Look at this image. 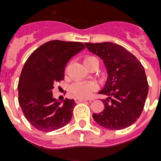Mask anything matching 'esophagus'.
<instances>
[{
    "instance_id": "obj_1",
    "label": "esophagus",
    "mask_w": 161,
    "mask_h": 161,
    "mask_svg": "<svg viewBox=\"0 0 161 161\" xmlns=\"http://www.w3.org/2000/svg\"><path fill=\"white\" fill-rule=\"evenodd\" d=\"M75 101L76 103H79L85 102L86 100L85 99H81V98H78V97H76V98H75Z\"/></svg>"
}]
</instances>
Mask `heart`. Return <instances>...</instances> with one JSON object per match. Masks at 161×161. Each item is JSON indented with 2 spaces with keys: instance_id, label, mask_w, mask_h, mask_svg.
Returning a JSON list of instances; mask_svg holds the SVG:
<instances>
[{
  "instance_id": "heart-1",
  "label": "heart",
  "mask_w": 161,
  "mask_h": 161,
  "mask_svg": "<svg viewBox=\"0 0 161 161\" xmlns=\"http://www.w3.org/2000/svg\"><path fill=\"white\" fill-rule=\"evenodd\" d=\"M92 62H97V60L93 57H85L83 59V64L85 67L87 69L89 65ZM97 86L95 83L91 81H81L76 82L71 86L70 92L77 97L78 98H87L91 96L92 92L96 90Z\"/></svg>"
}]
</instances>
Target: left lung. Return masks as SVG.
Returning a JSON list of instances; mask_svg holds the SVG:
<instances>
[{"instance_id": "8db88e82", "label": "left lung", "mask_w": 161, "mask_h": 161, "mask_svg": "<svg viewBox=\"0 0 161 161\" xmlns=\"http://www.w3.org/2000/svg\"><path fill=\"white\" fill-rule=\"evenodd\" d=\"M91 53L99 57L107 69L108 79L99 94L104 108L92 117L109 130H121L138 119L148 92L144 68L125 48L112 42L85 43Z\"/></svg>"}]
</instances>
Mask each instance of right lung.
Wrapping results in <instances>:
<instances>
[{
  "label": "right lung",
  "instance_id": "obj_1",
  "mask_svg": "<svg viewBox=\"0 0 161 161\" xmlns=\"http://www.w3.org/2000/svg\"><path fill=\"white\" fill-rule=\"evenodd\" d=\"M85 46L78 42L54 40L31 53L19 77V103L30 125L42 131H53L70 121L76 105L74 99L58 101L52 93L54 83L64 78L65 66Z\"/></svg>",
  "mask_w": 161,
  "mask_h": 161
}]
</instances>
